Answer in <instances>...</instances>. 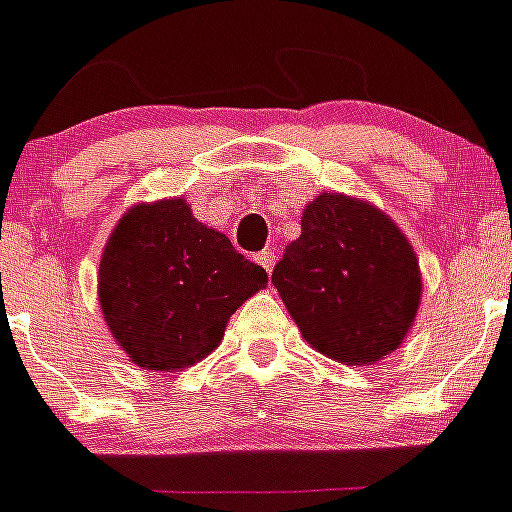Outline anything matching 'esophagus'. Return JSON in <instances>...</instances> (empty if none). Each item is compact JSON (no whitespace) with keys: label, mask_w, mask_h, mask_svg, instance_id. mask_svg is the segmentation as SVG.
I'll return each instance as SVG.
<instances>
[{"label":"esophagus","mask_w":512,"mask_h":512,"mask_svg":"<svg viewBox=\"0 0 512 512\" xmlns=\"http://www.w3.org/2000/svg\"><path fill=\"white\" fill-rule=\"evenodd\" d=\"M255 260L263 265L268 273H273V265H276V252H273V249H263V252H257Z\"/></svg>","instance_id":"esophagus-1"}]
</instances>
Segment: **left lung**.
Masks as SVG:
<instances>
[{
  "mask_svg": "<svg viewBox=\"0 0 512 512\" xmlns=\"http://www.w3.org/2000/svg\"><path fill=\"white\" fill-rule=\"evenodd\" d=\"M273 284L313 350L344 365H376L410 334L423 297L413 244L365 199L323 191Z\"/></svg>",
  "mask_w": 512,
  "mask_h": 512,
  "instance_id": "obj_1",
  "label": "left lung"
}]
</instances>
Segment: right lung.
Wrapping results in <instances>:
<instances>
[{
	"label": "right lung",
	"instance_id": "right-lung-1",
	"mask_svg": "<svg viewBox=\"0 0 512 512\" xmlns=\"http://www.w3.org/2000/svg\"><path fill=\"white\" fill-rule=\"evenodd\" d=\"M268 273L226 234L202 226L184 197L128 207L102 249L97 297L120 350L144 371L199 363Z\"/></svg>",
	"mask_w": 512,
	"mask_h": 512
}]
</instances>
